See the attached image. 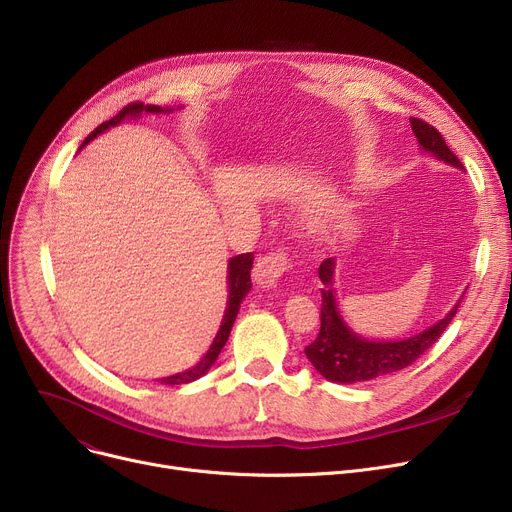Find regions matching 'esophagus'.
Listing matches in <instances>:
<instances>
[{
  "label": "esophagus",
  "instance_id": "esophagus-1",
  "mask_svg": "<svg viewBox=\"0 0 512 512\" xmlns=\"http://www.w3.org/2000/svg\"><path fill=\"white\" fill-rule=\"evenodd\" d=\"M290 257L284 249H278L270 255H265L255 265V282L263 288H272L290 270Z\"/></svg>",
  "mask_w": 512,
  "mask_h": 512
}]
</instances>
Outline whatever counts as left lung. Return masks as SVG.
Returning a JSON list of instances; mask_svg holds the SVG:
<instances>
[{
    "mask_svg": "<svg viewBox=\"0 0 512 512\" xmlns=\"http://www.w3.org/2000/svg\"><path fill=\"white\" fill-rule=\"evenodd\" d=\"M411 126L415 137L423 151L432 153L436 159L446 161V164L465 170L461 159L456 157L442 134L419 118H411ZM334 259L321 261L319 265V280L324 282L321 288V328L317 338L305 348V355L311 365L324 375L330 382L338 384H355L369 382L375 378H384L394 371L413 365L429 346H432L442 332L448 328L452 317L456 315L461 301L452 307V311L440 319L438 324L427 328L425 332L407 338V340H365L348 328L336 307L334 297Z\"/></svg>",
    "mask_w": 512,
    "mask_h": 512,
    "instance_id": "left-lung-1",
    "label": "left lung"
}]
</instances>
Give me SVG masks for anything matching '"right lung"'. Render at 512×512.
Returning <instances> with one entry per match:
<instances>
[{
	"mask_svg": "<svg viewBox=\"0 0 512 512\" xmlns=\"http://www.w3.org/2000/svg\"><path fill=\"white\" fill-rule=\"evenodd\" d=\"M161 114V112H172V110H166V107H159V105H151V103H143V101H134V103H128L126 107H122L120 114L114 116L112 120H107L103 124H99L89 137L83 141V145H80V149H83L89 141H93L97 134H101L103 130L112 128L116 124H120L124 118H137L141 114ZM251 267H253V255L251 253H242V255H236L230 259L228 263V305H226V313H224V319H222V326H220V332L218 336L213 338V344L209 346L207 355L188 371H182V373H176V375H168V378H161L159 382L161 384H170V386H176V384H188V382H195L197 378H201L203 373L209 371V367L215 363V359H218V355L222 353V348L230 336V330L234 326V319L238 315V309H240V303L242 299L247 297V292L251 290Z\"/></svg>",
	"mask_w": 512,
	"mask_h": 512,
	"instance_id": "add662e5",
	"label": "right lung"
}]
</instances>
